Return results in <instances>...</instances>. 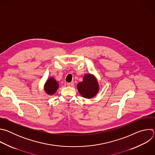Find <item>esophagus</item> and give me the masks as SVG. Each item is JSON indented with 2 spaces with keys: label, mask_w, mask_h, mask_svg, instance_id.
<instances>
[{
  "label": "esophagus",
  "mask_w": 155,
  "mask_h": 155,
  "mask_svg": "<svg viewBox=\"0 0 155 155\" xmlns=\"http://www.w3.org/2000/svg\"><path fill=\"white\" fill-rule=\"evenodd\" d=\"M67 85L69 86H73L74 85V82H70V83H68Z\"/></svg>",
  "instance_id": "34e87169"
}]
</instances>
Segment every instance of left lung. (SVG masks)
<instances>
[{
  "mask_svg": "<svg viewBox=\"0 0 155 155\" xmlns=\"http://www.w3.org/2000/svg\"><path fill=\"white\" fill-rule=\"evenodd\" d=\"M79 93L85 98H92L97 93L99 86L96 79L90 74L84 75L83 81L77 84Z\"/></svg>",
  "mask_w": 155,
  "mask_h": 155,
  "instance_id": "1",
  "label": "left lung"
}]
</instances>
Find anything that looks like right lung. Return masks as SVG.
<instances>
[{"label":"right lung","mask_w":155,"mask_h":155,"mask_svg":"<svg viewBox=\"0 0 155 155\" xmlns=\"http://www.w3.org/2000/svg\"><path fill=\"white\" fill-rule=\"evenodd\" d=\"M59 84L58 82L53 78H50L47 80L45 85V91L48 94L52 95L56 93L58 88Z\"/></svg>","instance_id":"add662e5"}]
</instances>
